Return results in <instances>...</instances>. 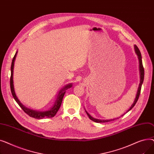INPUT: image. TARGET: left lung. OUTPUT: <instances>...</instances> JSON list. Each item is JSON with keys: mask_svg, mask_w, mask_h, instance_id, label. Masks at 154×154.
Returning <instances> with one entry per match:
<instances>
[{"mask_svg": "<svg viewBox=\"0 0 154 154\" xmlns=\"http://www.w3.org/2000/svg\"><path fill=\"white\" fill-rule=\"evenodd\" d=\"M134 47H135V52L137 54V55H138V58H139V67H140V84H139V88H138V91H137V95H136V97H135V99L134 102V103L132 105V106L131 107V108L129 109L127 112H128V111H130L134 106L135 103H137V100H138L139 99V97L140 96V91H141V88H142V85L143 84V79H144V69H143V64H142V55H141V53L139 49V48L137 47V45H134ZM126 112V113H127ZM87 116H88V117H89V119L91 120H92V121H94V122H97V123H103V122H110V121H112V120H114L115 119H110V120H99V119H94L92 117H91L89 114H88V113L86 112ZM125 114H124L122 116H124Z\"/></svg>", "mask_w": 154, "mask_h": 154, "instance_id": "left-lung-1", "label": "left lung"}]
</instances>
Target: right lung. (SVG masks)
<instances>
[{
    "instance_id": "add662e5",
    "label": "right lung",
    "mask_w": 154,
    "mask_h": 154,
    "mask_svg": "<svg viewBox=\"0 0 154 154\" xmlns=\"http://www.w3.org/2000/svg\"><path fill=\"white\" fill-rule=\"evenodd\" d=\"M17 52L15 53L14 58L12 59V64H11V79H10V85H11V92L12 94V96L14 99H15V100L17 102V103L19 104V106L22 108V109L24 111V112H26L27 114H28L30 117H33L35 119H41L43 118H52L53 117L55 116V115L57 114V112H58L61 103L62 102V99L63 97V95L66 93V91L67 88H70L72 87V84H69L65 86V87H63L62 90L60 91L59 95L57 96V100L55 102V104L54 105V106L49 110L47 111H44V112H41V111H36V110H31L29 109L28 108H27L26 107H25L24 106L20 103V102L19 100V99H17V96H16L15 94V91H14V84H13V70H14V62H15V59L16 57V55H17Z\"/></svg>"
}]
</instances>
